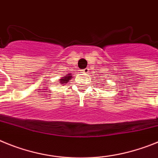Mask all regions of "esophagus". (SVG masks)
<instances>
[{
  "mask_svg": "<svg viewBox=\"0 0 158 158\" xmlns=\"http://www.w3.org/2000/svg\"><path fill=\"white\" fill-rule=\"evenodd\" d=\"M83 73H88V72H89V68H84V69H83Z\"/></svg>",
  "mask_w": 158,
  "mask_h": 158,
  "instance_id": "34e87169",
  "label": "esophagus"
}]
</instances>
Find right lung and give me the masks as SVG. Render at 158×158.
<instances>
[{"mask_svg": "<svg viewBox=\"0 0 158 158\" xmlns=\"http://www.w3.org/2000/svg\"><path fill=\"white\" fill-rule=\"evenodd\" d=\"M70 79H71V76H70V75H67L66 77H64V79H60V82H61V83H62V84H64V83H68V80H69Z\"/></svg>", "mask_w": 158, "mask_h": 158, "instance_id": "add662e5", "label": "right lung"}]
</instances>
